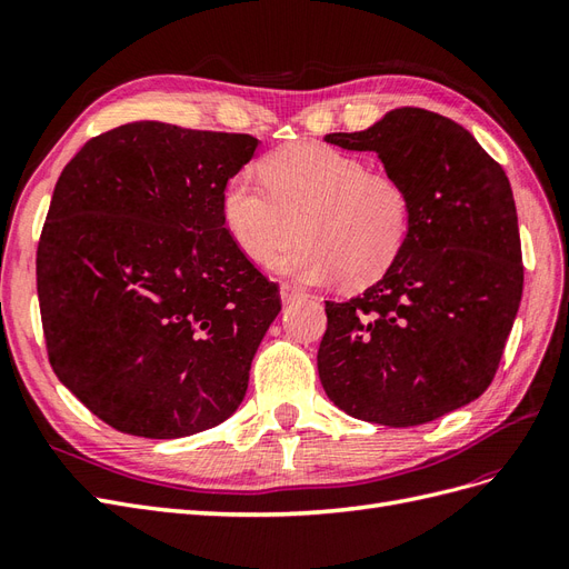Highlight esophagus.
<instances>
[{
  "instance_id": "34e87169",
  "label": "esophagus",
  "mask_w": 569,
  "mask_h": 569,
  "mask_svg": "<svg viewBox=\"0 0 569 569\" xmlns=\"http://www.w3.org/2000/svg\"><path fill=\"white\" fill-rule=\"evenodd\" d=\"M280 297H282V303H291V301L301 299V297H303V291H301V289H297V287H291V284H282V289H280Z\"/></svg>"
}]
</instances>
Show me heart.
I'll return each instance as SVG.
<instances>
[{
    "label": "heart",
    "instance_id": "heart-1",
    "mask_svg": "<svg viewBox=\"0 0 569 569\" xmlns=\"http://www.w3.org/2000/svg\"><path fill=\"white\" fill-rule=\"evenodd\" d=\"M261 178L232 176L220 199L226 230L251 261H272L299 232L303 242L274 261L282 274L363 287L401 253L410 194L396 176L332 147L291 144L263 159Z\"/></svg>",
    "mask_w": 569,
    "mask_h": 569
}]
</instances>
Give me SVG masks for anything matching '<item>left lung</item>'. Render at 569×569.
Wrapping results in <instances>:
<instances>
[{"mask_svg": "<svg viewBox=\"0 0 569 569\" xmlns=\"http://www.w3.org/2000/svg\"><path fill=\"white\" fill-rule=\"evenodd\" d=\"M325 142L375 151L408 189L410 228L380 282L325 301L322 389L358 420L432 422L487 391L518 316L525 268L508 176L456 120L425 109Z\"/></svg>", "mask_w": 569, "mask_h": 569, "instance_id": "obj_1", "label": "left lung"}]
</instances>
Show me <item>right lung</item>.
Returning <instances> with one entry per match:
<instances>
[{
	"instance_id": "obj_1",
	"label": "right lung",
	"mask_w": 569,
	"mask_h": 569,
	"mask_svg": "<svg viewBox=\"0 0 569 569\" xmlns=\"http://www.w3.org/2000/svg\"><path fill=\"white\" fill-rule=\"evenodd\" d=\"M251 134L137 120L68 161L38 244L49 363L99 420L180 439L242 403L280 289L226 230Z\"/></svg>"
}]
</instances>
